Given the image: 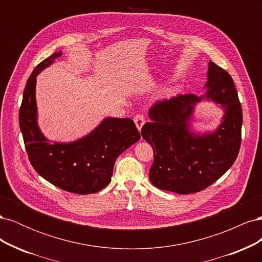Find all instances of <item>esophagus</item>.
Returning <instances> with one entry per match:
<instances>
[{
	"mask_svg": "<svg viewBox=\"0 0 262 262\" xmlns=\"http://www.w3.org/2000/svg\"><path fill=\"white\" fill-rule=\"evenodd\" d=\"M133 120H134V123H136V125H137V128L139 129V131H141L142 126H143V124L145 123V117L143 115L139 114L134 117Z\"/></svg>",
	"mask_w": 262,
	"mask_h": 262,
	"instance_id": "esophagus-1",
	"label": "esophagus"
}]
</instances>
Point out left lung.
<instances>
[{
  "mask_svg": "<svg viewBox=\"0 0 262 262\" xmlns=\"http://www.w3.org/2000/svg\"><path fill=\"white\" fill-rule=\"evenodd\" d=\"M207 98L225 108L224 120L214 133L195 136L189 121L195 102L193 94L156 101L149 108V122L141 130L153 147L149 180L162 190L189 194L215 182L232 167L242 143L243 112L232 76L210 61Z\"/></svg>",
  "mask_w": 262,
  "mask_h": 262,
  "instance_id": "obj_1",
  "label": "left lung"
}]
</instances>
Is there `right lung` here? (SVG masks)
<instances>
[{
  "label": "right lung",
  "instance_id": "obj_1",
  "mask_svg": "<svg viewBox=\"0 0 262 262\" xmlns=\"http://www.w3.org/2000/svg\"><path fill=\"white\" fill-rule=\"evenodd\" d=\"M60 55L53 53L39 63L26 83L19 109L24 143L34 169L50 184L72 193H95L112 180L117 157L141 136L131 119L107 118L73 143H49L37 125L36 76Z\"/></svg>",
  "mask_w": 262,
  "mask_h": 262
}]
</instances>
